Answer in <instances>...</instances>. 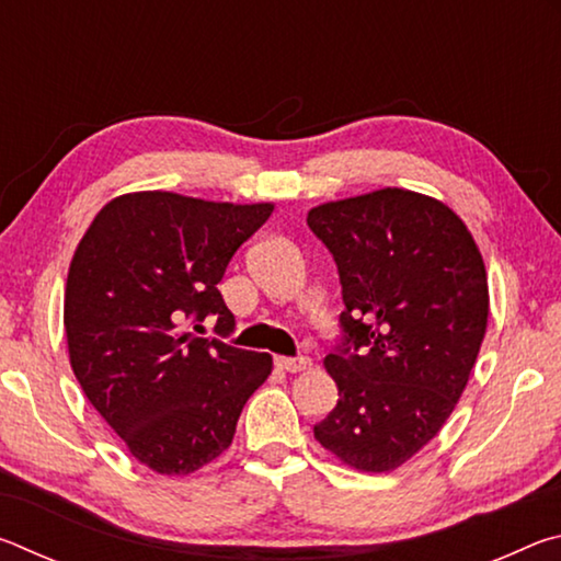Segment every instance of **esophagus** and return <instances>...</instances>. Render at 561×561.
<instances>
[{
	"instance_id": "obj_1",
	"label": "esophagus",
	"mask_w": 561,
	"mask_h": 561,
	"mask_svg": "<svg viewBox=\"0 0 561 561\" xmlns=\"http://www.w3.org/2000/svg\"><path fill=\"white\" fill-rule=\"evenodd\" d=\"M274 366H277L279 371H284V374H297V371H304V368L309 366V358H304V356H297V358L277 356V358H274Z\"/></svg>"
}]
</instances>
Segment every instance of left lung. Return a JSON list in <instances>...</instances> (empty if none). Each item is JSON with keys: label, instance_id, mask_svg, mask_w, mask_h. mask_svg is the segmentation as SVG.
Wrapping results in <instances>:
<instances>
[{"label": "left lung", "instance_id": "obj_1", "mask_svg": "<svg viewBox=\"0 0 561 561\" xmlns=\"http://www.w3.org/2000/svg\"><path fill=\"white\" fill-rule=\"evenodd\" d=\"M309 230L336 262L341 339L324 358L339 403L314 438L388 472L433 440L468 386L488 327V277L450 207L411 190L319 205Z\"/></svg>", "mask_w": 561, "mask_h": 561}]
</instances>
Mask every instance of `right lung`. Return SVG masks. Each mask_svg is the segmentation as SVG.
<instances>
[{"label":"right lung","mask_w":561,"mask_h":561,"mask_svg":"<svg viewBox=\"0 0 561 561\" xmlns=\"http://www.w3.org/2000/svg\"><path fill=\"white\" fill-rule=\"evenodd\" d=\"M274 205L130 193L93 217L69 267L64 327L91 405L138 462L190 474L230 448L272 356L203 339L234 331L217 284Z\"/></svg>","instance_id":"add662e5"}]
</instances>
